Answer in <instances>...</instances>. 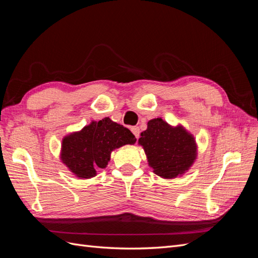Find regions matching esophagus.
Instances as JSON below:
<instances>
[{
  "instance_id": "esophagus-1",
  "label": "esophagus",
  "mask_w": 258,
  "mask_h": 258,
  "mask_svg": "<svg viewBox=\"0 0 258 258\" xmlns=\"http://www.w3.org/2000/svg\"><path fill=\"white\" fill-rule=\"evenodd\" d=\"M131 131H132V134L135 135V137H136L137 139L140 138V128H139V127H132V128H131Z\"/></svg>"
}]
</instances>
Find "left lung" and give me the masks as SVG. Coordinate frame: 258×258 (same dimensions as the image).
Listing matches in <instances>:
<instances>
[{"label": "left lung", "mask_w": 258, "mask_h": 258, "mask_svg": "<svg viewBox=\"0 0 258 258\" xmlns=\"http://www.w3.org/2000/svg\"><path fill=\"white\" fill-rule=\"evenodd\" d=\"M139 144L154 173L166 179L183 175L197 159L198 146L194 136L182 124L173 127L161 117L147 122Z\"/></svg>", "instance_id": "left-lung-1"}]
</instances>
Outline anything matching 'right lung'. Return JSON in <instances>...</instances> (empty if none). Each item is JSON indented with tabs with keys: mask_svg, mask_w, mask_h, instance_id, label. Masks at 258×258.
<instances>
[{
	"mask_svg": "<svg viewBox=\"0 0 258 258\" xmlns=\"http://www.w3.org/2000/svg\"><path fill=\"white\" fill-rule=\"evenodd\" d=\"M136 141L128 128L105 117L62 139L60 159L76 177L90 178L107 166L114 150Z\"/></svg>",
	"mask_w": 258,
	"mask_h": 258,
	"instance_id": "1",
	"label": "right lung"
}]
</instances>
